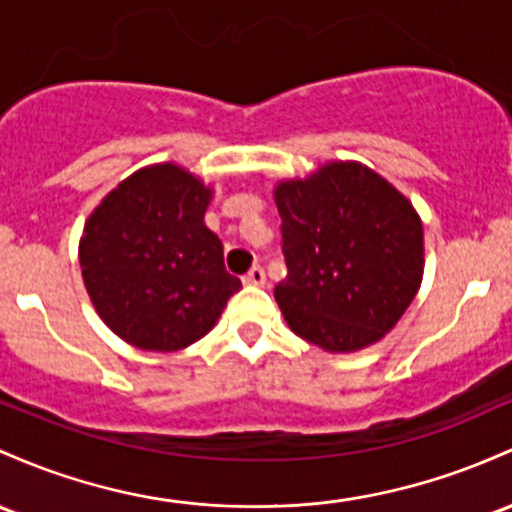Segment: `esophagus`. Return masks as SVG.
Masks as SVG:
<instances>
[{
	"instance_id": "obj_1",
	"label": "esophagus",
	"mask_w": 512,
	"mask_h": 512,
	"mask_svg": "<svg viewBox=\"0 0 512 512\" xmlns=\"http://www.w3.org/2000/svg\"><path fill=\"white\" fill-rule=\"evenodd\" d=\"M265 282H267V274H265V269H262V267H252L250 272H247L243 277L245 286H262Z\"/></svg>"
}]
</instances>
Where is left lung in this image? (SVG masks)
Masks as SVG:
<instances>
[{
	"mask_svg": "<svg viewBox=\"0 0 512 512\" xmlns=\"http://www.w3.org/2000/svg\"><path fill=\"white\" fill-rule=\"evenodd\" d=\"M286 274L274 289L299 338L333 355L396 328L423 282V221L389 179L357 160H330L279 179Z\"/></svg>",
	"mask_w": 512,
	"mask_h": 512,
	"instance_id": "1",
	"label": "left lung"
}]
</instances>
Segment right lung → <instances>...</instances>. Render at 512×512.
Returning a JSON list of instances; mask_svg holds the SVG:
<instances>
[{
    "label": "right lung",
    "mask_w": 512,
    "mask_h": 512,
    "mask_svg": "<svg viewBox=\"0 0 512 512\" xmlns=\"http://www.w3.org/2000/svg\"><path fill=\"white\" fill-rule=\"evenodd\" d=\"M213 189L177 162L140 167L89 213L80 238L84 289L106 328L148 352H177L221 318L240 279L206 228Z\"/></svg>",
    "instance_id": "obj_1"
}]
</instances>
